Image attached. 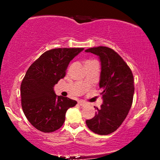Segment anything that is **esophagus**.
<instances>
[{
	"label": "esophagus",
	"mask_w": 160,
	"mask_h": 160,
	"mask_svg": "<svg viewBox=\"0 0 160 160\" xmlns=\"http://www.w3.org/2000/svg\"><path fill=\"white\" fill-rule=\"evenodd\" d=\"M78 104H80V106H82V107H84V106H86V104H87L85 102H83V101H79Z\"/></svg>",
	"instance_id": "obj_1"
}]
</instances>
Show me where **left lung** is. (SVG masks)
I'll return each mask as SVG.
<instances>
[{
	"mask_svg": "<svg viewBox=\"0 0 160 160\" xmlns=\"http://www.w3.org/2000/svg\"><path fill=\"white\" fill-rule=\"evenodd\" d=\"M85 52L99 57V87L103 99L100 109L95 108V117L86 123L93 132L109 135L120 127L132 107L135 92L132 72L120 55L109 47H92Z\"/></svg>",
	"mask_w": 160,
	"mask_h": 160,
	"instance_id": "obj_1",
	"label": "left lung"
}]
</instances>
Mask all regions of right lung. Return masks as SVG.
Wrapping results in <instances>:
<instances>
[{"instance_id":"right-lung-1","label":"right lung","mask_w":160,"mask_h":160,"mask_svg":"<svg viewBox=\"0 0 160 160\" xmlns=\"http://www.w3.org/2000/svg\"><path fill=\"white\" fill-rule=\"evenodd\" d=\"M83 48H58L47 51L28 69L21 83L22 108L30 123L43 132L58 129L68 109L78 102L56 95L54 86L65 78L70 62Z\"/></svg>"}]
</instances>
